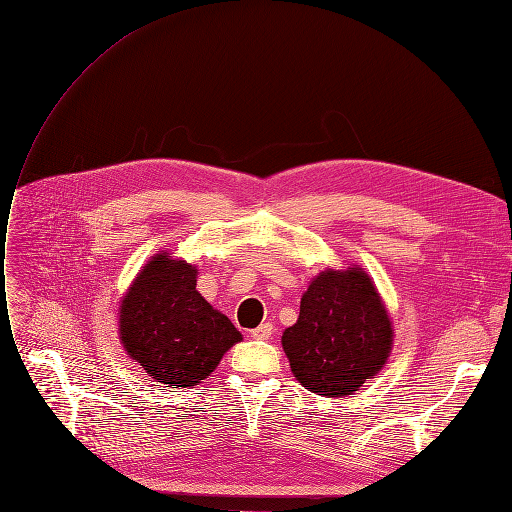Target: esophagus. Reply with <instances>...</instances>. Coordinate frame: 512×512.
Returning a JSON list of instances; mask_svg holds the SVG:
<instances>
[{
	"label": "esophagus",
	"instance_id": "obj_1",
	"mask_svg": "<svg viewBox=\"0 0 512 512\" xmlns=\"http://www.w3.org/2000/svg\"><path fill=\"white\" fill-rule=\"evenodd\" d=\"M274 333V325L272 323H261L257 329L251 331V337L255 339H270Z\"/></svg>",
	"mask_w": 512,
	"mask_h": 512
}]
</instances>
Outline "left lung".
Returning <instances> with one entry per match:
<instances>
[{"label":"left lung","mask_w":512,"mask_h":512,"mask_svg":"<svg viewBox=\"0 0 512 512\" xmlns=\"http://www.w3.org/2000/svg\"><path fill=\"white\" fill-rule=\"evenodd\" d=\"M392 344V318L361 266L314 276L301 295L297 323L282 333L297 382L327 399H342L380 373Z\"/></svg>","instance_id":"8db88e82"}]
</instances>
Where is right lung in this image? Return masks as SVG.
Listing matches in <instances>:
<instances>
[{
	"instance_id": "add662e5",
	"label": "right lung",
	"mask_w": 512,
	"mask_h": 512,
	"mask_svg": "<svg viewBox=\"0 0 512 512\" xmlns=\"http://www.w3.org/2000/svg\"><path fill=\"white\" fill-rule=\"evenodd\" d=\"M196 278V266L160 251L130 282L118 308L126 354L173 388L206 380L242 339L232 320L198 293Z\"/></svg>"
}]
</instances>
